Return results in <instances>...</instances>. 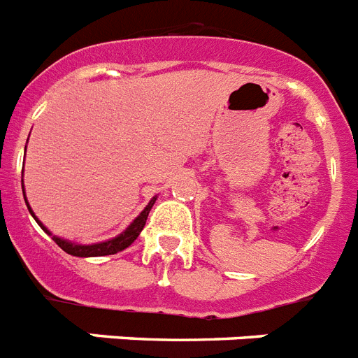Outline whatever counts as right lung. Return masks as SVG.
I'll return each instance as SVG.
<instances>
[{
	"label": "right lung",
	"instance_id": "obj_1",
	"mask_svg": "<svg viewBox=\"0 0 358 358\" xmlns=\"http://www.w3.org/2000/svg\"><path fill=\"white\" fill-rule=\"evenodd\" d=\"M27 150V148H25ZM23 173V172H21ZM21 188H25L23 186V177H21ZM23 195H25V192H23ZM155 199H157V195L155 197H152L150 199V203L146 204L145 210H143L139 215L134 219L130 224H128L127 230H123L121 234L117 235V237H112V239L108 241H103V243H94V244H79V243H74V241H69V239H63V237H59V235H54L50 230H48L47 226L43 224L41 221H39L38 217H36V213L32 212V208H30L29 201H27V195H25V203H27V208H29L30 215L36 219V222H38L39 226L43 228V231L45 234H48L52 237V241L59 246L63 252L70 253V255H74V257H103V255H114V253L117 252H123L124 248H128L130 244L134 243V241L139 237V234L143 231V228H145L146 224V219H148V213L150 210H152V206H154Z\"/></svg>",
	"mask_w": 358,
	"mask_h": 358
}]
</instances>
